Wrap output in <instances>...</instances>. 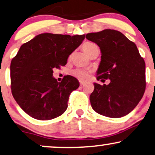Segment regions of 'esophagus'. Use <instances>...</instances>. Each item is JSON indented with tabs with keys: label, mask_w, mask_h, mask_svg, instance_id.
Masks as SVG:
<instances>
[{
	"label": "esophagus",
	"mask_w": 155,
	"mask_h": 155,
	"mask_svg": "<svg viewBox=\"0 0 155 155\" xmlns=\"http://www.w3.org/2000/svg\"><path fill=\"white\" fill-rule=\"evenodd\" d=\"M84 84H85V82H84L83 81H81V80H80V85H81V86H82V85H84Z\"/></svg>",
	"instance_id": "esophagus-1"
}]
</instances>
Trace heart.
<instances>
[{
	"label": "heart",
	"instance_id": "obj_1",
	"mask_svg": "<svg viewBox=\"0 0 155 155\" xmlns=\"http://www.w3.org/2000/svg\"><path fill=\"white\" fill-rule=\"evenodd\" d=\"M95 48H97V45L94 43H91V42H87L85 43L82 45V48H83V51L85 52L86 53L89 55V54L95 49ZM89 71L86 70L85 69H82V68H76V69L73 70L71 72V74L74 77L77 78L79 80H86L89 76Z\"/></svg>",
	"mask_w": 155,
	"mask_h": 155
}]
</instances>
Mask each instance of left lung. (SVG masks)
Instances as JSON below:
<instances>
[{
	"instance_id": "left-lung-1",
	"label": "left lung",
	"mask_w": 155,
	"mask_h": 155,
	"mask_svg": "<svg viewBox=\"0 0 155 155\" xmlns=\"http://www.w3.org/2000/svg\"><path fill=\"white\" fill-rule=\"evenodd\" d=\"M85 37L97 44L102 53L97 80H110L108 85L94 83L95 89L90 96L92 109L108 117L127 115L145 91L144 59L135 44L120 31L105 29Z\"/></svg>"
}]
</instances>
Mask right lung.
<instances>
[{
  "label": "right lung",
  "mask_w": 155,
  "mask_h": 155,
  "mask_svg": "<svg viewBox=\"0 0 155 155\" xmlns=\"http://www.w3.org/2000/svg\"><path fill=\"white\" fill-rule=\"evenodd\" d=\"M85 35L42 33L24 43L11 63V87L14 99L31 117L49 120L68 108L70 93L80 86L71 75L58 82L53 69L67 63Z\"/></svg>",
  "instance_id": "right-lung-1"
}]
</instances>
